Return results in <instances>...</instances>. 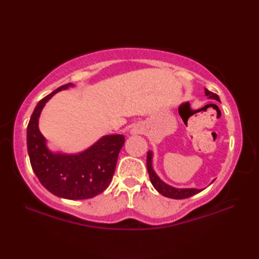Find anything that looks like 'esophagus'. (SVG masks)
Listing matches in <instances>:
<instances>
[{"mask_svg": "<svg viewBox=\"0 0 259 259\" xmlns=\"http://www.w3.org/2000/svg\"><path fill=\"white\" fill-rule=\"evenodd\" d=\"M142 131H144V128H142V125H140V124H134L130 128V135H138V134H141Z\"/></svg>", "mask_w": 259, "mask_h": 259, "instance_id": "obj_1", "label": "esophagus"}]
</instances>
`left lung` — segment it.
<instances>
[{
  "instance_id": "1",
  "label": "left lung",
  "mask_w": 259,
  "mask_h": 259,
  "mask_svg": "<svg viewBox=\"0 0 259 259\" xmlns=\"http://www.w3.org/2000/svg\"><path fill=\"white\" fill-rule=\"evenodd\" d=\"M205 96L208 99H213L218 102H221V99L216 95V93H212L210 91H208L205 89ZM152 158H153V152L151 150L148 151L147 153V169H148V174H149V178L152 186L155 187V189L161 194L164 197L168 198H172V199H185V198H189L191 196H194L198 192L202 191L205 188L202 189H197V188H177V187L170 186L168 184L164 183L163 180L160 179V177L157 175V172L153 169V164H152ZM214 180V179H213ZM213 180L211 181V185L213 183Z\"/></svg>"
}]
</instances>
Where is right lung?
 <instances>
[{"label":"right lung","mask_w":259,"mask_h":259,"mask_svg":"<svg viewBox=\"0 0 259 259\" xmlns=\"http://www.w3.org/2000/svg\"><path fill=\"white\" fill-rule=\"evenodd\" d=\"M73 87V83L60 87L36 104L27 124L26 145L32 169L42 186L58 197L80 200L96 197L108 188L124 136H102L92 146L76 153L52 151L38 128V119L56 93Z\"/></svg>","instance_id":"obj_1"}]
</instances>
